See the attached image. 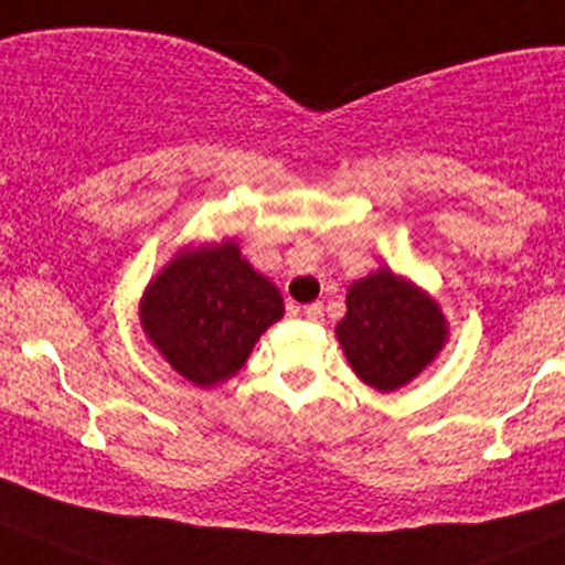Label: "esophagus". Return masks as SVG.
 Listing matches in <instances>:
<instances>
[{"label": "esophagus", "instance_id": "1", "mask_svg": "<svg viewBox=\"0 0 565 565\" xmlns=\"http://www.w3.org/2000/svg\"><path fill=\"white\" fill-rule=\"evenodd\" d=\"M299 316H305L308 321H321L324 310H321L319 302H313V305H305V308H299Z\"/></svg>", "mask_w": 565, "mask_h": 565}]
</instances>
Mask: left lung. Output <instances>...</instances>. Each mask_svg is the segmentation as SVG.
I'll return each instance as SVG.
<instances>
[{"instance_id": "obj_1", "label": "left lung", "mask_w": 565, "mask_h": 565, "mask_svg": "<svg viewBox=\"0 0 565 565\" xmlns=\"http://www.w3.org/2000/svg\"><path fill=\"white\" fill-rule=\"evenodd\" d=\"M335 338L352 372L380 394H391L444 352L449 321L433 294L383 266L349 286Z\"/></svg>"}]
</instances>
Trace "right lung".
<instances>
[{"mask_svg": "<svg viewBox=\"0 0 565 565\" xmlns=\"http://www.w3.org/2000/svg\"><path fill=\"white\" fill-rule=\"evenodd\" d=\"M282 313L279 288L241 255L233 238L177 249L138 302L143 335L199 388L235 377Z\"/></svg>", "mask_w": 565, "mask_h": 565, "instance_id": "obj_1", "label": "right lung"}]
</instances>
